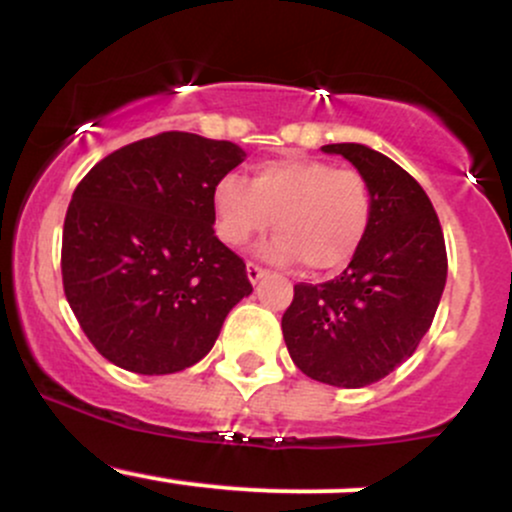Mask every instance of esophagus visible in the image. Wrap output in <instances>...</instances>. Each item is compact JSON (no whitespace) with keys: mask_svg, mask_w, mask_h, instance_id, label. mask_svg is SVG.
Instances as JSON below:
<instances>
[{"mask_svg":"<svg viewBox=\"0 0 512 512\" xmlns=\"http://www.w3.org/2000/svg\"><path fill=\"white\" fill-rule=\"evenodd\" d=\"M269 272L264 267H260V264H255V262H248V279L252 281V284H257V281L260 279H264V276H267Z\"/></svg>","mask_w":512,"mask_h":512,"instance_id":"1","label":"esophagus"}]
</instances>
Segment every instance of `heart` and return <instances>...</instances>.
I'll list each match as a JSON object with an SVG mask.
<instances>
[{"mask_svg": "<svg viewBox=\"0 0 512 512\" xmlns=\"http://www.w3.org/2000/svg\"><path fill=\"white\" fill-rule=\"evenodd\" d=\"M368 182L354 168L327 161L281 156L252 168L250 185L223 175L214 187L219 236L245 245L272 226L279 231L262 245L269 260H301L313 274L334 272L354 260L370 223Z\"/></svg>", "mask_w": 512, "mask_h": 512, "instance_id": "1", "label": "heart"}]
</instances>
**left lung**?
<instances>
[{"instance_id": "8db88e82", "label": "left lung", "mask_w": 512, "mask_h": 512, "mask_svg": "<svg viewBox=\"0 0 512 512\" xmlns=\"http://www.w3.org/2000/svg\"><path fill=\"white\" fill-rule=\"evenodd\" d=\"M356 166L370 190V223L342 274L296 284L281 317L284 342L308 378L366 387L414 354L436 317L448 252L431 199L392 158L363 144H327Z\"/></svg>"}]
</instances>
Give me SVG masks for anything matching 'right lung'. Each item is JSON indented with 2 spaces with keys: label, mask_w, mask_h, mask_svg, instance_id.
<instances>
[{
  "label": "right lung",
  "mask_w": 512,
  "mask_h": 512,
  "mask_svg": "<svg viewBox=\"0 0 512 512\" xmlns=\"http://www.w3.org/2000/svg\"><path fill=\"white\" fill-rule=\"evenodd\" d=\"M245 158L231 142L161 132L122 146L76 185L62 284L88 342L115 366L168 375L202 361L252 284L214 236V187Z\"/></svg>",
  "instance_id": "right-lung-1"
}]
</instances>
